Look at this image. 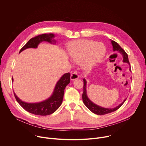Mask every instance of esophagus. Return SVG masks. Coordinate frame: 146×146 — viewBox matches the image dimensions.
Instances as JSON below:
<instances>
[{"mask_svg": "<svg viewBox=\"0 0 146 146\" xmlns=\"http://www.w3.org/2000/svg\"><path fill=\"white\" fill-rule=\"evenodd\" d=\"M78 77H79V76H78V74H77V72H74V73H73L71 74L70 79H71V80H72V81H73V80H76V79L78 78Z\"/></svg>", "mask_w": 146, "mask_h": 146, "instance_id": "34e87169", "label": "esophagus"}]
</instances>
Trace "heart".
<instances>
[{"mask_svg": "<svg viewBox=\"0 0 146 146\" xmlns=\"http://www.w3.org/2000/svg\"><path fill=\"white\" fill-rule=\"evenodd\" d=\"M68 53L72 59L79 63L86 70H90L105 56V46L101 42L90 40H78L70 41L67 46Z\"/></svg>", "mask_w": 146, "mask_h": 146, "instance_id": "obj_1", "label": "heart"}]
</instances>
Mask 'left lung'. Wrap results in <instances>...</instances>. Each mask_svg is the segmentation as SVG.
Segmentation results:
<instances>
[{
	"label": "left lung",
	"instance_id": "1",
	"mask_svg": "<svg viewBox=\"0 0 146 146\" xmlns=\"http://www.w3.org/2000/svg\"><path fill=\"white\" fill-rule=\"evenodd\" d=\"M111 44H112V46H113V51H118L119 53H121L122 54V55L123 56V62H125V63H128L130 65L129 59H128V54L125 52V51L120 47V46L117 43L115 42V41H114L113 40H111ZM129 70L131 71V66H130ZM83 81H84V86H83V93H82V95L83 102H84V105L86 106V107L90 111H91L92 113H95L97 115L106 114L112 113V112L117 110L123 105V103L125 102V101L126 99H127V98L125 99H124L123 101L121 104H119L118 106H117V107H115L114 108L108 109V108H102L101 106H99L96 105V104H95L94 103H93L88 98L87 94V90H86L87 81H86V80L85 78L83 79Z\"/></svg>",
	"mask_w": 146,
	"mask_h": 146
}]
</instances>
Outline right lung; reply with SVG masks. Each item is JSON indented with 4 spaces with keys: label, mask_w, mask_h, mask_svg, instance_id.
<instances>
[{
    "label": "right lung",
    "mask_w": 146,
    "mask_h": 146,
    "mask_svg": "<svg viewBox=\"0 0 146 146\" xmlns=\"http://www.w3.org/2000/svg\"><path fill=\"white\" fill-rule=\"evenodd\" d=\"M55 35L52 33L42 34L31 38L27 43L21 48L19 52L29 48H36L42 41H47L50 43L55 44L54 39ZM70 80V73L62 76L56 82L52 95L47 99L38 103H27L21 100L14 92V96L19 105L27 111L38 115H47L54 113L61 105L63 100L65 87L69 84ZM13 81V78H12Z\"/></svg>",
    "instance_id": "obj_1"
}]
</instances>
